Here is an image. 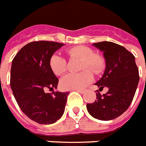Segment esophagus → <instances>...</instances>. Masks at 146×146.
Masks as SVG:
<instances>
[{
	"mask_svg": "<svg viewBox=\"0 0 146 146\" xmlns=\"http://www.w3.org/2000/svg\"><path fill=\"white\" fill-rule=\"evenodd\" d=\"M76 91L80 94H84V92H85V90H76Z\"/></svg>",
	"mask_w": 146,
	"mask_h": 146,
	"instance_id": "esophagus-1",
	"label": "esophagus"
}]
</instances>
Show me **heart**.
Listing matches in <instances>:
<instances>
[{"label":"heart","mask_w":146,"mask_h":146,"mask_svg":"<svg viewBox=\"0 0 146 146\" xmlns=\"http://www.w3.org/2000/svg\"><path fill=\"white\" fill-rule=\"evenodd\" d=\"M66 53L72 58L76 57L83 60V71L89 69L96 74L103 71L104 67L103 57L95 54L89 47L76 46L67 50ZM50 67L56 75H62L66 71V60L59 54H54L50 60ZM88 70L80 74H67L61 78L60 86L63 90H82L86 87L93 79L92 74Z\"/></svg>","instance_id":"1"}]
</instances>
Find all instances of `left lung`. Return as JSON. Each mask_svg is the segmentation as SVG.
Returning a JSON list of instances; mask_svg holds the SVG:
<instances>
[{
	"mask_svg": "<svg viewBox=\"0 0 146 146\" xmlns=\"http://www.w3.org/2000/svg\"><path fill=\"white\" fill-rule=\"evenodd\" d=\"M93 46L103 52L106 61L105 71L96 85L109 90L102 96L98 91L96 102L87 104L86 108L92 117L109 121L131 105L139 80V70L134 56L123 46L111 42L94 43Z\"/></svg>",
	"mask_w": 146,
	"mask_h": 146,
	"instance_id": "8db88e82",
	"label": "left lung"
}]
</instances>
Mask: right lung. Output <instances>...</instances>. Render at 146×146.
Returning <instances> with one entry per match:
<instances>
[{
    "label": "right lung",
    "mask_w": 146,
    "mask_h": 146,
    "mask_svg": "<svg viewBox=\"0 0 146 146\" xmlns=\"http://www.w3.org/2000/svg\"><path fill=\"white\" fill-rule=\"evenodd\" d=\"M64 44L37 41L23 47L13 58L10 86L20 109L29 119L41 125L56 122L64 113L68 92L46 90L57 88L58 78L50 67V60Z\"/></svg>",
    "instance_id": "right-lung-1"
}]
</instances>
